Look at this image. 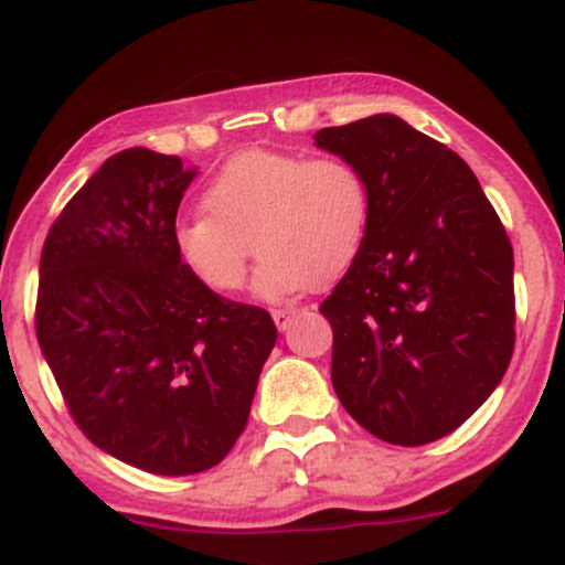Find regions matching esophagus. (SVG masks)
<instances>
[{
    "label": "esophagus",
    "instance_id": "34e87169",
    "mask_svg": "<svg viewBox=\"0 0 565 565\" xmlns=\"http://www.w3.org/2000/svg\"><path fill=\"white\" fill-rule=\"evenodd\" d=\"M297 316H300V310L297 308H276L274 310V321H276V327L281 329H289V323H291V319H297Z\"/></svg>",
    "mask_w": 565,
    "mask_h": 565
}]
</instances>
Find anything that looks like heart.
Segmentation results:
<instances>
[{"mask_svg": "<svg viewBox=\"0 0 565 565\" xmlns=\"http://www.w3.org/2000/svg\"><path fill=\"white\" fill-rule=\"evenodd\" d=\"M201 210L172 231L188 274L231 295L242 289L255 249L263 260L257 291L278 300L327 287L359 260L372 228V185L342 157L249 151L206 183Z\"/></svg>", "mask_w": 565, "mask_h": 565, "instance_id": "b5f03b06", "label": "heart"}]
</instances>
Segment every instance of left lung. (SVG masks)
Here are the masks:
<instances>
[{"label": "left lung", "mask_w": 565, "mask_h": 565, "mask_svg": "<svg viewBox=\"0 0 565 565\" xmlns=\"http://www.w3.org/2000/svg\"><path fill=\"white\" fill-rule=\"evenodd\" d=\"M372 185V228L321 313L332 385L364 430L423 446L494 393L515 348L512 244L451 148L393 114L316 132Z\"/></svg>", "instance_id": "8db88e82"}]
</instances>
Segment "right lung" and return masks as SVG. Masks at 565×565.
<instances>
[{
    "label": "right lung",
    "mask_w": 565,
    "mask_h": 565,
    "mask_svg": "<svg viewBox=\"0 0 565 565\" xmlns=\"http://www.w3.org/2000/svg\"><path fill=\"white\" fill-rule=\"evenodd\" d=\"M193 174L148 148L114 153L39 260L36 340L71 417L97 449L157 476L223 462L276 345L268 310L201 287L174 252Z\"/></svg>",
    "instance_id": "obj_1"
}]
</instances>
